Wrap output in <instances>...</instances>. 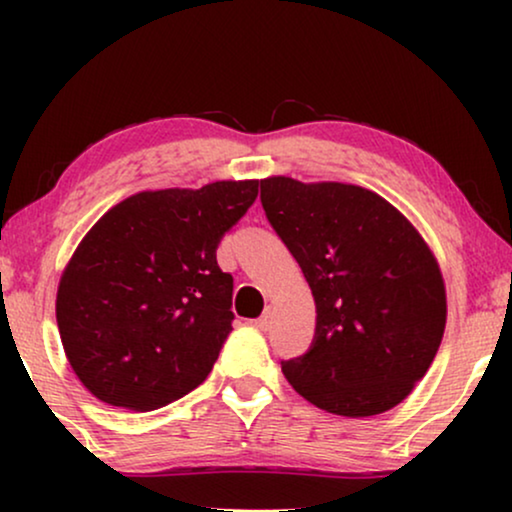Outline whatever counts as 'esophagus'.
<instances>
[{
	"label": "esophagus",
	"mask_w": 512,
	"mask_h": 512,
	"mask_svg": "<svg viewBox=\"0 0 512 512\" xmlns=\"http://www.w3.org/2000/svg\"><path fill=\"white\" fill-rule=\"evenodd\" d=\"M254 326L258 328V331H268V328L272 326V310H270V307L254 321Z\"/></svg>",
	"instance_id": "34e87169"
}]
</instances>
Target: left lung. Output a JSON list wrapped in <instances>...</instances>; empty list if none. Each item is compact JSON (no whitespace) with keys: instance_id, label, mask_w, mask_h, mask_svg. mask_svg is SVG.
<instances>
[{"instance_id":"8db88e82","label":"left lung","mask_w":512,"mask_h":512,"mask_svg":"<svg viewBox=\"0 0 512 512\" xmlns=\"http://www.w3.org/2000/svg\"><path fill=\"white\" fill-rule=\"evenodd\" d=\"M261 202L317 305L312 347L282 361L284 377L333 415L391 410L443 340L445 282L429 244L394 205L354 184L268 177Z\"/></svg>"}]
</instances>
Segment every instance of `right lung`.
<instances>
[{
  "mask_svg": "<svg viewBox=\"0 0 512 512\" xmlns=\"http://www.w3.org/2000/svg\"><path fill=\"white\" fill-rule=\"evenodd\" d=\"M256 195V179L142 191L88 230L60 277L55 317L90 394L149 412L205 382L235 319L216 247Z\"/></svg>",
  "mask_w": 512,
  "mask_h": 512,
  "instance_id": "add662e5",
  "label": "right lung"
}]
</instances>
